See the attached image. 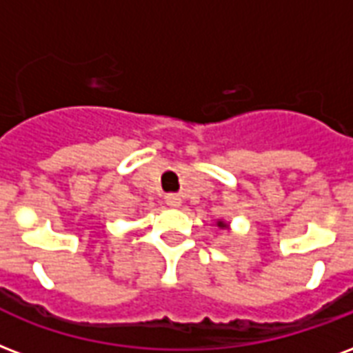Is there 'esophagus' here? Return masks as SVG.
Returning <instances> with one entry per match:
<instances>
[{
	"mask_svg": "<svg viewBox=\"0 0 353 353\" xmlns=\"http://www.w3.org/2000/svg\"><path fill=\"white\" fill-rule=\"evenodd\" d=\"M166 205H170V208H179L181 205V198L176 196V194H168L166 196Z\"/></svg>",
	"mask_w": 353,
	"mask_h": 353,
	"instance_id": "34e87169",
	"label": "esophagus"
}]
</instances>
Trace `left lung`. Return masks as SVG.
Listing matches in <instances>:
<instances>
[{
	"label": "left lung",
	"mask_w": 353,
	"mask_h": 353,
	"mask_svg": "<svg viewBox=\"0 0 353 353\" xmlns=\"http://www.w3.org/2000/svg\"><path fill=\"white\" fill-rule=\"evenodd\" d=\"M216 226H219L221 230H230V224L226 223V221H223V219H219V221H216Z\"/></svg>",
	"instance_id": "left-lung-1"
}]
</instances>
